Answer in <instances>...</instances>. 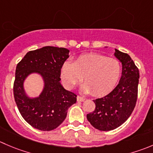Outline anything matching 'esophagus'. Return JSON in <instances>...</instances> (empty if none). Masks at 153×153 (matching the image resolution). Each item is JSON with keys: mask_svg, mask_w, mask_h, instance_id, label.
I'll list each match as a JSON object with an SVG mask.
<instances>
[{"mask_svg": "<svg viewBox=\"0 0 153 153\" xmlns=\"http://www.w3.org/2000/svg\"><path fill=\"white\" fill-rule=\"evenodd\" d=\"M84 100H85L84 98L81 97V96H77V101H78V102H84Z\"/></svg>", "mask_w": 153, "mask_h": 153, "instance_id": "1", "label": "esophagus"}]
</instances>
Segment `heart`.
Wrapping results in <instances>:
<instances>
[{
    "instance_id": "b5f03b06",
    "label": "heart",
    "mask_w": 153,
    "mask_h": 153,
    "mask_svg": "<svg viewBox=\"0 0 153 153\" xmlns=\"http://www.w3.org/2000/svg\"><path fill=\"white\" fill-rule=\"evenodd\" d=\"M121 75V65L117 60L101 54H86L74 63L67 61L61 69V79L65 87L72 89L83 81L81 90L102 96L116 87Z\"/></svg>"
}]
</instances>
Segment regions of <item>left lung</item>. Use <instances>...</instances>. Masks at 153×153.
Wrapping results in <instances>:
<instances>
[{
  "label": "left lung",
  "mask_w": 153,
  "mask_h": 153,
  "mask_svg": "<svg viewBox=\"0 0 153 153\" xmlns=\"http://www.w3.org/2000/svg\"><path fill=\"white\" fill-rule=\"evenodd\" d=\"M114 56L122 63L119 84L109 94L93 100L96 108L87 115L90 124L100 131L120 126L130 117L137 102L138 69L128 54L115 49Z\"/></svg>",
  "instance_id": "obj_1"
}]
</instances>
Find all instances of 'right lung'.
I'll return each instance as SVG.
<instances>
[{
  "instance_id": "right-lung-1",
  "label": "right lung",
  "mask_w": 153,
  "mask_h": 153,
  "mask_svg": "<svg viewBox=\"0 0 153 153\" xmlns=\"http://www.w3.org/2000/svg\"><path fill=\"white\" fill-rule=\"evenodd\" d=\"M65 48L45 46L27 53L17 64L13 93L22 117L31 126L41 131H51L66 119L69 107L76 102V95L60 84V72L69 56ZM32 73L39 74L44 81L38 97L30 98L23 89V81Z\"/></svg>"
}]
</instances>
